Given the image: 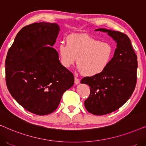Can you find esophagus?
<instances>
[{"label":"esophagus","instance_id":"obj_1","mask_svg":"<svg viewBox=\"0 0 146 146\" xmlns=\"http://www.w3.org/2000/svg\"><path fill=\"white\" fill-rule=\"evenodd\" d=\"M74 83H75V84H78L80 83V80L76 76H75V78H74Z\"/></svg>","mask_w":146,"mask_h":146}]
</instances>
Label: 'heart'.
Instances as JSON below:
<instances>
[{
	"label": "heart",
	"mask_w": 146,
	"mask_h": 146,
	"mask_svg": "<svg viewBox=\"0 0 146 146\" xmlns=\"http://www.w3.org/2000/svg\"><path fill=\"white\" fill-rule=\"evenodd\" d=\"M58 51L63 67L70 68L76 61L78 71L88 77L102 73L108 66L113 54L111 44L86 34L68 36L67 44L60 43Z\"/></svg>",
	"instance_id": "1"
}]
</instances>
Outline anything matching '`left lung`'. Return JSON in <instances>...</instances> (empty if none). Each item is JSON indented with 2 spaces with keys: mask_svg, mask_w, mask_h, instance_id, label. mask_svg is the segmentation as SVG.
Wrapping results in <instances>:
<instances>
[{
  "mask_svg": "<svg viewBox=\"0 0 146 146\" xmlns=\"http://www.w3.org/2000/svg\"><path fill=\"white\" fill-rule=\"evenodd\" d=\"M116 42L117 48L107 68L100 74L84 77L81 83L90 86V94L84 101L86 109L94 115L114 111L126 102L134 91L137 82V55L129 37L124 33L106 29Z\"/></svg>",
  "mask_w": 146,
  "mask_h": 146,
  "instance_id": "8db88e82",
  "label": "left lung"
}]
</instances>
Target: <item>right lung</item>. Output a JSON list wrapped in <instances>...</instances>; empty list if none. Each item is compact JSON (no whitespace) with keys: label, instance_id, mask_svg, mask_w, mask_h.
Here are the masks:
<instances>
[{"label":"right lung","instance_id":"add662e5","mask_svg":"<svg viewBox=\"0 0 146 146\" xmlns=\"http://www.w3.org/2000/svg\"><path fill=\"white\" fill-rule=\"evenodd\" d=\"M56 23H35L23 27L8 51L6 84L15 100L27 111L43 115L53 112L74 76L62 66L52 47L59 33Z\"/></svg>","mask_w":146,"mask_h":146}]
</instances>
